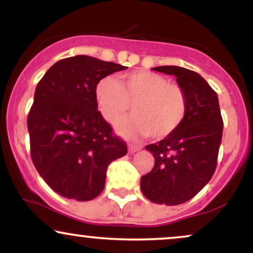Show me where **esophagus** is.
Listing matches in <instances>:
<instances>
[{
    "label": "esophagus",
    "mask_w": 253,
    "mask_h": 253,
    "mask_svg": "<svg viewBox=\"0 0 253 253\" xmlns=\"http://www.w3.org/2000/svg\"><path fill=\"white\" fill-rule=\"evenodd\" d=\"M141 145H133V144H129L128 145V151H129V153H134V152H136V151H139V150H141Z\"/></svg>",
    "instance_id": "34e87169"
}]
</instances>
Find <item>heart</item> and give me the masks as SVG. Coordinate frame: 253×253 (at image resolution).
<instances>
[{"label": "heart", "mask_w": 253, "mask_h": 253, "mask_svg": "<svg viewBox=\"0 0 253 253\" xmlns=\"http://www.w3.org/2000/svg\"><path fill=\"white\" fill-rule=\"evenodd\" d=\"M98 109L108 123H117L133 104L134 115L119 121L117 128L127 138L162 139L178 128L188 109L184 89L162 75L138 70L119 80L104 77L95 89Z\"/></svg>", "instance_id": "heart-1"}]
</instances>
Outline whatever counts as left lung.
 <instances>
[{"label":"left lung","mask_w":253,"mask_h":253,"mask_svg":"<svg viewBox=\"0 0 253 253\" xmlns=\"http://www.w3.org/2000/svg\"><path fill=\"white\" fill-rule=\"evenodd\" d=\"M153 70L177 77L187 94L188 109L175 132L146 146L155 157V165L141 177L140 188L150 201L176 206L193 199L211 181L223 121L216 92L197 72L168 65Z\"/></svg>","instance_id":"1"}]
</instances>
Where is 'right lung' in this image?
Returning a JSON list of instances; mask_svg holds the SVG:
<instances>
[{
  "label": "right lung",
  "mask_w": 253,
  "mask_h": 253,
  "mask_svg": "<svg viewBox=\"0 0 253 253\" xmlns=\"http://www.w3.org/2000/svg\"><path fill=\"white\" fill-rule=\"evenodd\" d=\"M125 69L75 56L53 64L38 83L27 118L32 162L63 197L95 199L104 188L108 165L127 153L126 143L98 112L95 97L102 78Z\"/></svg>",
  "instance_id": "obj_1"
}]
</instances>
